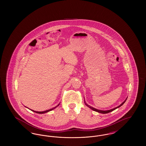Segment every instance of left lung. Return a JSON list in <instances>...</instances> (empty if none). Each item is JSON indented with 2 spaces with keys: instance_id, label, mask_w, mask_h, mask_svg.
I'll use <instances>...</instances> for the list:
<instances>
[{
  "instance_id": "1",
  "label": "left lung",
  "mask_w": 146,
  "mask_h": 146,
  "mask_svg": "<svg viewBox=\"0 0 146 146\" xmlns=\"http://www.w3.org/2000/svg\"><path fill=\"white\" fill-rule=\"evenodd\" d=\"M126 100H127V98H126V99L125 100V101L121 104H120L119 106L118 107H115V108H113V109H111V110H107V111H102V110H97V109H96V108H93V107H91L90 106L89 104H87L86 103V102L85 101V100H84V103H85V104L86 106H87L89 108H90V109H91L92 110H93V111H97V112H98V113H102V114H106V113H110V112H111V111H113L114 110H116L117 108H119L120 107H121L123 104H124V103L125 102V101H126Z\"/></svg>"
}]
</instances>
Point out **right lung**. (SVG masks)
Listing matches in <instances>:
<instances>
[{
	"mask_svg": "<svg viewBox=\"0 0 146 146\" xmlns=\"http://www.w3.org/2000/svg\"><path fill=\"white\" fill-rule=\"evenodd\" d=\"M60 105V104H58L57 106H56V107H54V108H51V109H50V110H46V111H33V110H31L32 111H34L35 113H39V114H43V113H47V112H48V111H52V110H54L55 108H56L57 107H58V106Z\"/></svg>",
	"mask_w": 146,
	"mask_h": 146,
	"instance_id": "obj_1",
	"label": "right lung"
}]
</instances>
